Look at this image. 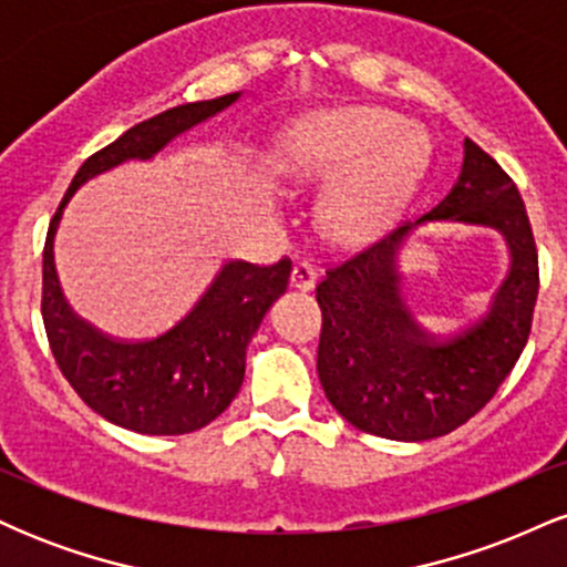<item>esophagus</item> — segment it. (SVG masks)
<instances>
[{
  "label": "esophagus",
  "mask_w": 567,
  "mask_h": 567,
  "mask_svg": "<svg viewBox=\"0 0 567 567\" xmlns=\"http://www.w3.org/2000/svg\"><path fill=\"white\" fill-rule=\"evenodd\" d=\"M290 285L296 290H311L317 285V269L309 261H298L292 266V275H290Z\"/></svg>",
  "instance_id": "obj_1"
}]
</instances>
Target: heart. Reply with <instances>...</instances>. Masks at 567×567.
<instances>
[{"label": "heart", "mask_w": 567, "mask_h": 567, "mask_svg": "<svg viewBox=\"0 0 567 567\" xmlns=\"http://www.w3.org/2000/svg\"><path fill=\"white\" fill-rule=\"evenodd\" d=\"M282 159L290 181L324 186L322 231L333 243L362 245L405 216L424 175L426 138L383 109H330L290 127Z\"/></svg>", "instance_id": "1"}]
</instances>
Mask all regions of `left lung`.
Segmentation results:
<instances>
[{
	"label": "left lung",
	"mask_w": 567,
	"mask_h": 567,
	"mask_svg": "<svg viewBox=\"0 0 567 567\" xmlns=\"http://www.w3.org/2000/svg\"><path fill=\"white\" fill-rule=\"evenodd\" d=\"M429 219L487 225L511 243L513 266L492 306L453 337H432L399 298L395 252ZM538 296V252L514 181L477 143L445 199L415 224L324 271L317 285L322 333L317 373L338 413L360 432L400 442L451 434L480 413L523 354Z\"/></svg>",
	"instance_id": "8db88e82"
}]
</instances>
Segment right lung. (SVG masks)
<instances>
[{"label": "right lung", "mask_w": 567, "mask_h": 567, "mask_svg": "<svg viewBox=\"0 0 567 567\" xmlns=\"http://www.w3.org/2000/svg\"><path fill=\"white\" fill-rule=\"evenodd\" d=\"M239 93L184 103L138 122L84 159L50 220L42 256V320L50 349L74 392L112 424L138 434H188L216 421L245 379V351L269 306L288 290L290 261H229L171 330L146 341H116L69 309L55 275L53 239L63 207L84 181L127 159H152L188 127L210 120Z\"/></svg>", "instance_id": "right-lung-1"}]
</instances>
